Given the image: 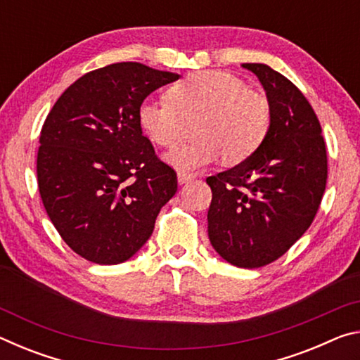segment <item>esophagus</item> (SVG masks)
<instances>
[{
    "label": "esophagus",
    "instance_id": "34e87169",
    "mask_svg": "<svg viewBox=\"0 0 360 360\" xmlns=\"http://www.w3.org/2000/svg\"><path fill=\"white\" fill-rule=\"evenodd\" d=\"M193 179L192 174H184V173H179L178 174V182L179 184H187V182H191Z\"/></svg>",
    "mask_w": 360,
    "mask_h": 360
}]
</instances>
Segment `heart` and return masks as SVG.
I'll list each match as a JSON object with an SVG mask.
<instances>
[{"instance_id": "b5f03b06", "label": "heart", "mask_w": 360, "mask_h": 360, "mask_svg": "<svg viewBox=\"0 0 360 360\" xmlns=\"http://www.w3.org/2000/svg\"><path fill=\"white\" fill-rule=\"evenodd\" d=\"M198 139L168 150L163 160L176 172L191 174L222 157L236 165L260 148L270 130L271 112L264 95L241 79L222 71H198L176 82L168 98H146L138 108V124L152 143L178 141L184 119L197 117Z\"/></svg>"}]
</instances>
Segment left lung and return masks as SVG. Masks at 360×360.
<instances>
[{
	"instance_id": "1",
	"label": "left lung",
	"mask_w": 360,
	"mask_h": 360,
	"mask_svg": "<svg viewBox=\"0 0 360 360\" xmlns=\"http://www.w3.org/2000/svg\"><path fill=\"white\" fill-rule=\"evenodd\" d=\"M266 94L271 122L245 162L210 176L208 236L229 264H271L300 238L319 210L327 150L311 105L288 77L264 63H243Z\"/></svg>"
}]
</instances>
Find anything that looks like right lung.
Wrapping results in <instances>:
<instances>
[{
  "instance_id": "add662e5",
  "label": "right lung",
  "mask_w": 360,
  "mask_h": 360,
  "mask_svg": "<svg viewBox=\"0 0 360 360\" xmlns=\"http://www.w3.org/2000/svg\"><path fill=\"white\" fill-rule=\"evenodd\" d=\"M178 79L136 62L108 65L70 85L42 125V205L66 245L94 264L133 257L178 191L138 124L146 96Z\"/></svg>"
}]
</instances>
